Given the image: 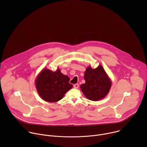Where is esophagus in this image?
Returning a JSON list of instances; mask_svg holds the SVG:
<instances>
[{
    "mask_svg": "<svg viewBox=\"0 0 147 147\" xmlns=\"http://www.w3.org/2000/svg\"><path fill=\"white\" fill-rule=\"evenodd\" d=\"M78 87H79L78 84H76L74 85V88H78Z\"/></svg>",
    "mask_w": 147,
    "mask_h": 147,
    "instance_id": "esophagus-1",
    "label": "esophagus"
}]
</instances>
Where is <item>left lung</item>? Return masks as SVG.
Wrapping results in <instances>:
<instances>
[{
    "label": "left lung",
    "mask_w": 147,
    "mask_h": 147,
    "mask_svg": "<svg viewBox=\"0 0 147 147\" xmlns=\"http://www.w3.org/2000/svg\"><path fill=\"white\" fill-rule=\"evenodd\" d=\"M84 78L86 82L82 84L80 88L88 99L98 101L109 93L112 81L101 65L95 69H92L91 66H88Z\"/></svg>",
    "instance_id": "left-lung-1"
}]
</instances>
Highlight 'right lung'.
<instances>
[{
	"label": "right lung",
	"instance_id": "1",
	"mask_svg": "<svg viewBox=\"0 0 147 147\" xmlns=\"http://www.w3.org/2000/svg\"><path fill=\"white\" fill-rule=\"evenodd\" d=\"M69 81L70 78L62 74L58 67L55 71L45 67L38 74L35 82L36 91L41 99L53 103L61 100L73 88Z\"/></svg>",
	"mask_w": 147,
	"mask_h": 147
}]
</instances>
